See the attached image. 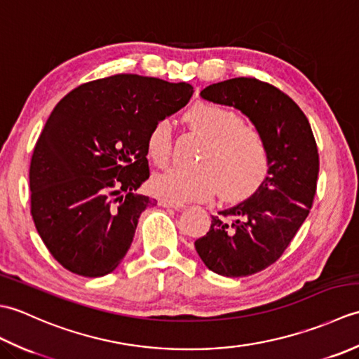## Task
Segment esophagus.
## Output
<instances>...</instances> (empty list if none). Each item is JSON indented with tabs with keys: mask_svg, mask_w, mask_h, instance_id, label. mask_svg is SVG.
Segmentation results:
<instances>
[{
	"mask_svg": "<svg viewBox=\"0 0 359 359\" xmlns=\"http://www.w3.org/2000/svg\"><path fill=\"white\" fill-rule=\"evenodd\" d=\"M158 205H160V207H163V208H174V210H184L185 208L184 203L172 202L170 199H165V197H162V199H158Z\"/></svg>",
	"mask_w": 359,
	"mask_h": 359,
	"instance_id": "esophagus-1",
	"label": "esophagus"
}]
</instances>
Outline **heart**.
<instances>
[{"mask_svg":"<svg viewBox=\"0 0 359 359\" xmlns=\"http://www.w3.org/2000/svg\"><path fill=\"white\" fill-rule=\"evenodd\" d=\"M189 128L207 144L199 166L168 168L151 180L154 193L172 202L208 201L217 191L225 201H242L262 185L270 168L269 147L257 128L242 123L239 114L212 103H196L185 114ZM172 133L168 120H158L147 137V152L156 165L171 157Z\"/></svg>","mask_w":359,"mask_h":359,"instance_id":"obj_1","label":"heart"}]
</instances>
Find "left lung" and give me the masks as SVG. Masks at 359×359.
<instances>
[{"instance_id":"left-lung-1","label":"left lung","mask_w":359,"mask_h":359,"mask_svg":"<svg viewBox=\"0 0 359 359\" xmlns=\"http://www.w3.org/2000/svg\"><path fill=\"white\" fill-rule=\"evenodd\" d=\"M201 97L231 106L250 118L269 147L270 168L248 199L211 216L210 231L194 242L202 262L220 276L243 278L276 262L307 219L319 156L307 117L292 98L256 79H231Z\"/></svg>"}]
</instances>
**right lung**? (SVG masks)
I'll return each instance as SVG.
<instances>
[{"label": "right lung", "mask_w": 359, "mask_h": 359, "mask_svg": "<svg viewBox=\"0 0 359 359\" xmlns=\"http://www.w3.org/2000/svg\"><path fill=\"white\" fill-rule=\"evenodd\" d=\"M189 83L118 74L71 90L53 108L30 160V212L66 270L100 278L131 247L156 199L135 194L149 177L151 126L180 111Z\"/></svg>", "instance_id": "add662e5"}]
</instances>
